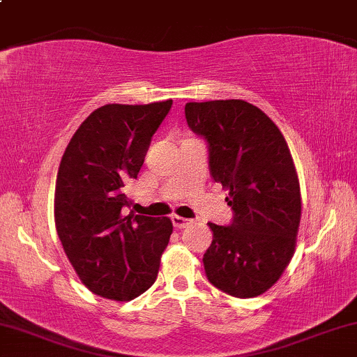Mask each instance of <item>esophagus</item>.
<instances>
[{
    "instance_id": "obj_1",
    "label": "esophagus",
    "mask_w": 357,
    "mask_h": 357,
    "mask_svg": "<svg viewBox=\"0 0 357 357\" xmlns=\"http://www.w3.org/2000/svg\"><path fill=\"white\" fill-rule=\"evenodd\" d=\"M171 221H173V226L176 229H183V227L191 225V220H186V218H181V216H173L171 218Z\"/></svg>"
}]
</instances>
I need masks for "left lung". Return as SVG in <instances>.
<instances>
[{"mask_svg": "<svg viewBox=\"0 0 357 357\" xmlns=\"http://www.w3.org/2000/svg\"><path fill=\"white\" fill-rule=\"evenodd\" d=\"M188 126L204 137L209 173L229 191V226L209 222L206 278L222 293L255 298L284 273L301 221L298 173L279 128L243 100L186 102Z\"/></svg>", "mask_w": 357, "mask_h": 357, "instance_id": "1", "label": "left lung"}]
</instances>
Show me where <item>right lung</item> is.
I'll return each mask as SVG.
<instances>
[{"instance_id": "1", "label": "right lung", "mask_w": 357, "mask_h": 357, "mask_svg": "<svg viewBox=\"0 0 357 357\" xmlns=\"http://www.w3.org/2000/svg\"><path fill=\"white\" fill-rule=\"evenodd\" d=\"M173 100L105 105L81 123L61 158L54 190L59 241L81 282L131 301L156 281L173 222L130 213L124 186L137 178L151 137Z\"/></svg>"}]
</instances>
